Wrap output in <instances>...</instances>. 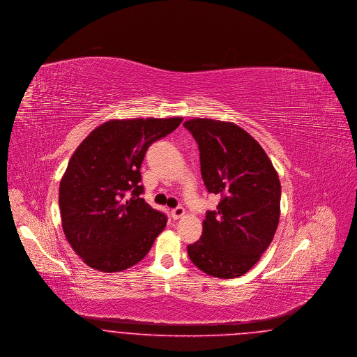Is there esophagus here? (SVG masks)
Returning <instances> with one entry per match:
<instances>
[{"instance_id":"1","label":"esophagus","mask_w":357,"mask_h":357,"mask_svg":"<svg viewBox=\"0 0 357 357\" xmlns=\"http://www.w3.org/2000/svg\"><path fill=\"white\" fill-rule=\"evenodd\" d=\"M183 215H185V209H183L182 206H178V208L171 210V217H172L174 220H178V218H181V217H183Z\"/></svg>"}]
</instances>
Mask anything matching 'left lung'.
I'll return each instance as SVG.
<instances>
[{
  "label": "left lung",
  "instance_id": "obj_1",
  "mask_svg": "<svg viewBox=\"0 0 357 357\" xmlns=\"http://www.w3.org/2000/svg\"><path fill=\"white\" fill-rule=\"evenodd\" d=\"M183 126L199 148L206 189L221 197L217 210L206 211L201 238L188 245L190 260L215 278L241 276L270 247L278 228V172L261 146L236 124L194 119Z\"/></svg>",
  "mask_w": 357,
  "mask_h": 357
}]
</instances>
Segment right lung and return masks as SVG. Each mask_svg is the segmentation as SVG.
<instances>
[{"label": "right lung", "mask_w": 357, "mask_h": 357, "mask_svg": "<svg viewBox=\"0 0 357 357\" xmlns=\"http://www.w3.org/2000/svg\"><path fill=\"white\" fill-rule=\"evenodd\" d=\"M181 123L182 117L110 120L73 153L59 208L64 236L89 267L124 271L144 259L166 228V214L142 198L140 167L148 147Z\"/></svg>", "instance_id": "right-lung-1"}]
</instances>
